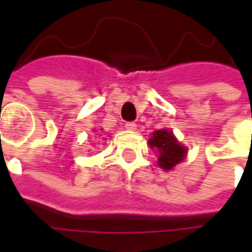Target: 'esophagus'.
I'll use <instances>...</instances> for the list:
<instances>
[{
	"mask_svg": "<svg viewBox=\"0 0 252 252\" xmlns=\"http://www.w3.org/2000/svg\"><path fill=\"white\" fill-rule=\"evenodd\" d=\"M125 127H126L127 130H136V129H137V125H136L134 122H127V123L125 125Z\"/></svg>",
	"mask_w": 252,
	"mask_h": 252,
	"instance_id": "obj_1",
	"label": "esophagus"
}]
</instances>
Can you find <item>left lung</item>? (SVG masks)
I'll use <instances>...</instances> for the list:
<instances>
[{"instance_id": "obj_1", "label": "left lung", "mask_w": 252, "mask_h": 252, "mask_svg": "<svg viewBox=\"0 0 252 252\" xmlns=\"http://www.w3.org/2000/svg\"><path fill=\"white\" fill-rule=\"evenodd\" d=\"M149 144L151 149H156L158 153V165L161 168L168 171L172 169L181 161H184L187 149L179 144V141L175 139L172 131L167 129H160L153 133Z\"/></svg>"}]
</instances>
